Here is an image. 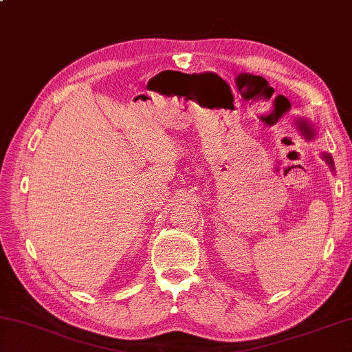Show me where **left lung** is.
<instances>
[{
  "label": "left lung",
  "instance_id": "1",
  "mask_svg": "<svg viewBox=\"0 0 352 352\" xmlns=\"http://www.w3.org/2000/svg\"><path fill=\"white\" fill-rule=\"evenodd\" d=\"M294 125H296V129L300 131V135L307 139V141H314L316 139V136H317V130H316V125L311 122V121H308V119H305V118H296L294 119ZM322 159L324 162L328 164V167L331 168V171H333L334 173V161H333V156H331L329 153H322Z\"/></svg>",
  "mask_w": 352,
  "mask_h": 352
}]
</instances>
